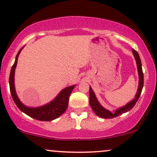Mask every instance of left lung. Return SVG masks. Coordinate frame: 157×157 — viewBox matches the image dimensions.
I'll list each match as a JSON object with an SVG mask.
<instances>
[{
    "label": "left lung",
    "mask_w": 157,
    "mask_h": 157,
    "mask_svg": "<svg viewBox=\"0 0 157 157\" xmlns=\"http://www.w3.org/2000/svg\"><path fill=\"white\" fill-rule=\"evenodd\" d=\"M132 54L134 55L135 61H136L137 68H138L139 76L138 88L134 99H132L130 102H129L128 103L126 104L125 105L122 106V107L117 108L114 112H111L105 109L104 107H102L101 104L100 103L99 101L97 99L95 94H94L93 90H92V87L90 86V105L96 115L98 116L99 117L104 118V119H113L114 117L121 115L122 113H124L126 112L130 111L134 107L135 103H136L138 100L139 99V97L140 96L141 92H142L143 87H144V73H143L142 64H141L140 58L138 53L135 49H132Z\"/></svg>",
    "instance_id": "left-lung-1"
}]
</instances>
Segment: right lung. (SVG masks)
Here are the masks:
<instances>
[{
    "label": "right lung",
    "instance_id": "obj_1",
    "mask_svg": "<svg viewBox=\"0 0 157 157\" xmlns=\"http://www.w3.org/2000/svg\"><path fill=\"white\" fill-rule=\"evenodd\" d=\"M24 46L21 48L18 52L15 58V62L13 66L11 67V70L9 75V86H10V92L12 96V98L16 104L17 107L21 111L29 116V117L33 118L35 119L39 120V121H52V120L57 119L61 116L64 112L66 111L67 105H68V100L70 94H71L73 89L75 88V85L67 86L60 91L59 94L54 100H52L49 103L45 105L39 106V107L32 108L24 105L17 96L16 90H15L14 85V74L15 69H16L17 60L21 51H22Z\"/></svg>",
    "mask_w": 157,
    "mask_h": 157
}]
</instances>
